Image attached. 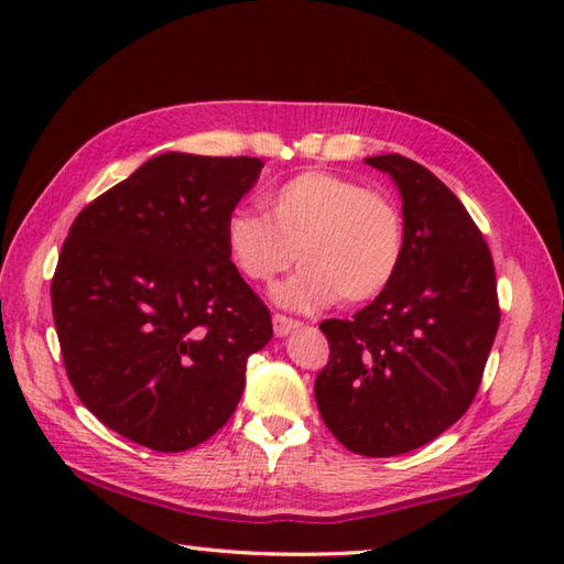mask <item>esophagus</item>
<instances>
[{"label": "esophagus", "instance_id": "1", "mask_svg": "<svg viewBox=\"0 0 564 564\" xmlns=\"http://www.w3.org/2000/svg\"><path fill=\"white\" fill-rule=\"evenodd\" d=\"M295 328H301L299 321H293V318H289V316H281V313H275V316H273V333H275V336H279V338L289 336V333H293Z\"/></svg>", "mask_w": 564, "mask_h": 564}]
</instances>
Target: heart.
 Segmentation results:
<instances>
[{
	"mask_svg": "<svg viewBox=\"0 0 564 564\" xmlns=\"http://www.w3.org/2000/svg\"><path fill=\"white\" fill-rule=\"evenodd\" d=\"M265 212L269 218L236 208L226 216L224 241L238 273L253 283H271L299 253L303 269L273 291L285 308L373 301L398 273L403 216L380 191L328 171H305L265 198Z\"/></svg>",
	"mask_w": 564,
	"mask_h": 564,
	"instance_id": "b5f03b06",
	"label": "heart"
}]
</instances>
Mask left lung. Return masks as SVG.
Masks as SVG:
<instances>
[{
    "mask_svg": "<svg viewBox=\"0 0 564 564\" xmlns=\"http://www.w3.org/2000/svg\"><path fill=\"white\" fill-rule=\"evenodd\" d=\"M403 198V259L350 321H323L330 358L316 378L323 423L348 451L390 457L435 441L470 408L500 326L480 228L433 171L368 156Z\"/></svg>",
    "mask_w": 564,
    "mask_h": 564,
    "instance_id": "left-lung-1",
    "label": "left lung"
}]
</instances>
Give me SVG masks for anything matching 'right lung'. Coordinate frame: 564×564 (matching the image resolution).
Here are the masks:
<instances>
[{
	"label": "right lung",
	"instance_id": "1",
	"mask_svg": "<svg viewBox=\"0 0 564 564\" xmlns=\"http://www.w3.org/2000/svg\"><path fill=\"white\" fill-rule=\"evenodd\" d=\"M261 169L169 151L74 218L52 279L56 336L76 395L127 441L159 453L208 441L273 336L224 241Z\"/></svg>",
	"mask_w": 564,
	"mask_h": 564
}]
</instances>
